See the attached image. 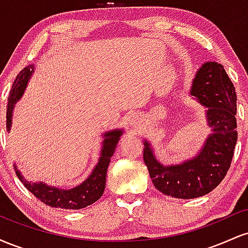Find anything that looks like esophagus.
<instances>
[{
    "mask_svg": "<svg viewBox=\"0 0 248 248\" xmlns=\"http://www.w3.org/2000/svg\"><path fill=\"white\" fill-rule=\"evenodd\" d=\"M128 121H129V124L132 127H138V126H140V124H141V118L139 115H132Z\"/></svg>",
    "mask_w": 248,
    "mask_h": 248,
    "instance_id": "1",
    "label": "esophagus"
}]
</instances>
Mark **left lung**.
<instances>
[{
    "label": "left lung",
    "mask_w": 248,
    "mask_h": 248,
    "mask_svg": "<svg viewBox=\"0 0 248 248\" xmlns=\"http://www.w3.org/2000/svg\"><path fill=\"white\" fill-rule=\"evenodd\" d=\"M190 94L207 108L206 120L212 134L195 157L164 167L144 141L143 161L158 191L181 199L207 195L219 186L231 166L237 143V94L221 64L206 62L196 73Z\"/></svg>",
    "instance_id": "1"
}]
</instances>
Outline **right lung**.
Masks as SVG:
<instances>
[{"label":"right lung","mask_w":248,"mask_h":248,"mask_svg":"<svg viewBox=\"0 0 248 248\" xmlns=\"http://www.w3.org/2000/svg\"><path fill=\"white\" fill-rule=\"evenodd\" d=\"M33 72V66L29 65L18 73L16 80L14 81L11 87L9 96H8V108H7V127L10 130L11 116H13L14 105L21 99L24 93L28 81ZM122 135L121 129L110 130L104 134V141H102V149L94 170L85 179L80 186L73 187L70 190H62L57 187L49 186L44 183H31L28 182L21 172L17 170V167L14 164L16 170V175L18 176L19 181L24 184L29 191L38 198L39 201L51 207H59L65 210H79L86 207L91 204L95 203L99 198L104 195L105 186H106V175L107 168L110 162V157L115 152L116 144H118L120 136Z\"/></svg>","instance_id":"1"}]
</instances>
